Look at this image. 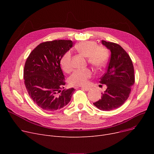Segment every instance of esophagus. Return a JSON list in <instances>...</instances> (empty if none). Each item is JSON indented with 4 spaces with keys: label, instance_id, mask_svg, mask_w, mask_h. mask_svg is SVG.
<instances>
[{
    "label": "esophagus",
    "instance_id": "esophagus-1",
    "mask_svg": "<svg viewBox=\"0 0 154 154\" xmlns=\"http://www.w3.org/2000/svg\"><path fill=\"white\" fill-rule=\"evenodd\" d=\"M81 88H82V89L85 90V91H89V90L91 89V88H88V87H82Z\"/></svg>",
    "mask_w": 154,
    "mask_h": 154
}]
</instances>
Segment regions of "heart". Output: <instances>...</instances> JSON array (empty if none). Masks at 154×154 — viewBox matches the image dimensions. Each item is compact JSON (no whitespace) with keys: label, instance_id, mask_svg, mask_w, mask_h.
<instances>
[{"label":"heart","instance_id":"heart-1","mask_svg":"<svg viewBox=\"0 0 154 154\" xmlns=\"http://www.w3.org/2000/svg\"><path fill=\"white\" fill-rule=\"evenodd\" d=\"M97 43L92 40H87L77 44L75 48L78 53L87 58L88 62L95 68H101L106 65L109 52L107 48L102 45H97ZM62 70L69 72L72 69L71 54L67 52L60 59ZM92 72L88 69L75 71L69 78V82L73 85H85L88 79L91 77Z\"/></svg>","mask_w":154,"mask_h":154}]
</instances>
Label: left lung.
<instances>
[{
	"label": "left lung",
	"instance_id": "1",
	"mask_svg": "<svg viewBox=\"0 0 154 154\" xmlns=\"http://www.w3.org/2000/svg\"><path fill=\"white\" fill-rule=\"evenodd\" d=\"M102 44L111 52L107 70L99 81L107 88L101 93V99L93 103L101 110L110 111L120 107L128 98L135 82L134 69L130 56L120 45L105 40Z\"/></svg>",
	"mask_w": 154,
	"mask_h": 154
}]
</instances>
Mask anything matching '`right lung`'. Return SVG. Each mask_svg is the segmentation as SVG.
I'll use <instances>...</instances> for the list:
<instances>
[{
  "label": "right lung",
  "instance_id": "add662e5",
  "mask_svg": "<svg viewBox=\"0 0 154 154\" xmlns=\"http://www.w3.org/2000/svg\"><path fill=\"white\" fill-rule=\"evenodd\" d=\"M72 46V41L67 40L45 42L37 45L27 59L23 70L25 85L32 100L44 110L62 109L75 91L74 88L61 91L66 83L60 59Z\"/></svg>",
  "mask_w": 154,
  "mask_h": 154
}]
</instances>
